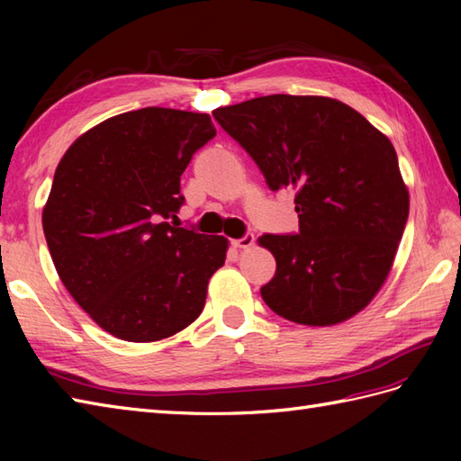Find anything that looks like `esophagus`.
Segmentation results:
<instances>
[{
	"label": "esophagus",
	"instance_id": "1",
	"mask_svg": "<svg viewBox=\"0 0 461 461\" xmlns=\"http://www.w3.org/2000/svg\"><path fill=\"white\" fill-rule=\"evenodd\" d=\"M233 248L238 249H249L253 243H256V238H253V233H246V236L240 238V240H233Z\"/></svg>",
	"mask_w": 461,
	"mask_h": 461
}]
</instances>
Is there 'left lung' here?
Listing matches in <instances>:
<instances>
[{
	"label": "left lung",
	"mask_w": 461,
	"mask_h": 461,
	"mask_svg": "<svg viewBox=\"0 0 461 461\" xmlns=\"http://www.w3.org/2000/svg\"><path fill=\"white\" fill-rule=\"evenodd\" d=\"M213 119L273 192L295 188L299 231L259 238L277 261L263 301L309 327L355 317L386 281L408 220L393 142L329 96H258L215 109Z\"/></svg>",
	"instance_id": "1"
}]
</instances>
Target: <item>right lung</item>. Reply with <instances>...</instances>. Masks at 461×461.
<instances>
[{"label":"right lung","mask_w":461,"mask_h":461,"mask_svg":"<svg viewBox=\"0 0 461 461\" xmlns=\"http://www.w3.org/2000/svg\"><path fill=\"white\" fill-rule=\"evenodd\" d=\"M210 114L149 109L81 134L55 170L43 208L63 285L113 337L168 339L200 317L228 240L180 228V176L212 140Z\"/></svg>","instance_id":"1"}]
</instances>
